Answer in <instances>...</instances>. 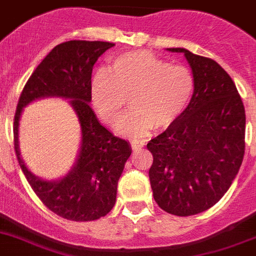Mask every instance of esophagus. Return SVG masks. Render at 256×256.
I'll list each match as a JSON object with an SVG mask.
<instances>
[{
	"mask_svg": "<svg viewBox=\"0 0 256 256\" xmlns=\"http://www.w3.org/2000/svg\"><path fill=\"white\" fill-rule=\"evenodd\" d=\"M144 146V140H130V147L133 150H138V148H142Z\"/></svg>",
	"mask_w": 256,
	"mask_h": 256,
	"instance_id": "obj_1",
	"label": "esophagus"
}]
</instances>
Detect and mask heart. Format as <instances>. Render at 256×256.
<instances>
[{
    "mask_svg": "<svg viewBox=\"0 0 256 256\" xmlns=\"http://www.w3.org/2000/svg\"><path fill=\"white\" fill-rule=\"evenodd\" d=\"M196 88L186 66L170 64L150 52H126L109 60L91 80V102L106 124H114L130 96L132 109L116 124L124 136H142L152 128L174 123L190 102Z\"/></svg>",
    "mask_w": 256,
    "mask_h": 256,
    "instance_id": "obj_1",
    "label": "heart"
}]
</instances>
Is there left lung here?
<instances>
[{"label":"left lung","mask_w":256,"mask_h":256,"mask_svg":"<svg viewBox=\"0 0 256 256\" xmlns=\"http://www.w3.org/2000/svg\"><path fill=\"white\" fill-rule=\"evenodd\" d=\"M184 53L196 88L182 116L147 144L154 198L175 216L204 212L224 196L245 154V108L235 84L216 60Z\"/></svg>","instance_id":"1"}]
</instances>
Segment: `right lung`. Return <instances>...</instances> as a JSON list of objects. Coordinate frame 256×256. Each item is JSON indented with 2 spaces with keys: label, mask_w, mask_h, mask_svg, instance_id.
I'll return each instance as SVG.
<instances>
[{
  "label": "right lung",
  "mask_w": 256,
  "mask_h": 256,
  "mask_svg": "<svg viewBox=\"0 0 256 256\" xmlns=\"http://www.w3.org/2000/svg\"><path fill=\"white\" fill-rule=\"evenodd\" d=\"M114 46L109 42L70 40L58 44L25 84L14 119V146L18 165L38 198L52 212L76 222L94 221L116 204L118 180L132 154L126 140L102 126L91 109V74L98 58ZM70 98L82 126V148L75 166L60 180H43L24 166L18 150L22 108L42 97Z\"/></svg>",
  "instance_id": "add662e5"
}]
</instances>
